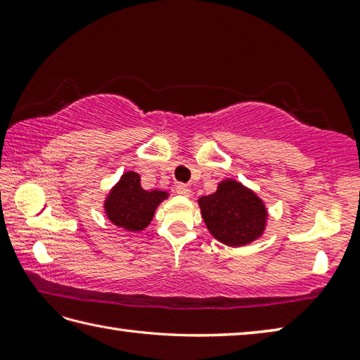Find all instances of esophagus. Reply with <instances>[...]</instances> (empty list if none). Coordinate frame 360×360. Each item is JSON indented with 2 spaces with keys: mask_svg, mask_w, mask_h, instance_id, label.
<instances>
[{
  "mask_svg": "<svg viewBox=\"0 0 360 360\" xmlns=\"http://www.w3.org/2000/svg\"><path fill=\"white\" fill-rule=\"evenodd\" d=\"M176 193L188 198L190 195H192V190H190L188 186H186V184H178V186H176Z\"/></svg>",
  "mask_w": 360,
  "mask_h": 360,
  "instance_id": "1",
  "label": "esophagus"
}]
</instances>
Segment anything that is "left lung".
I'll list each match as a JSON object with an SVG mask.
<instances>
[{
  "instance_id": "left-lung-1",
  "label": "left lung",
  "mask_w": 360,
  "mask_h": 360,
  "mask_svg": "<svg viewBox=\"0 0 360 360\" xmlns=\"http://www.w3.org/2000/svg\"><path fill=\"white\" fill-rule=\"evenodd\" d=\"M198 204L213 238L231 248L258 240L269 218L262 198L235 179L221 181L217 192L201 196Z\"/></svg>"
}]
</instances>
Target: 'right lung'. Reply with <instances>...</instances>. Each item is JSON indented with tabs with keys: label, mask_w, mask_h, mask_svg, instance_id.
Instances as JSON below:
<instances>
[{
	"label": "right lung",
	"mask_w": 360,
	"mask_h": 360,
	"mask_svg": "<svg viewBox=\"0 0 360 360\" xmlns=\"http://www.w3.org/2000/svg\"><path fill=\"white\" fill-rule=\"evenodd\" d=\"M164 190H145L141 186V176L127 172L106 196L103 209L114 226L128 232H141L147 227L158 205L167 200Z\"/></svg>",
	"instance_id": "right-lung-1"
}]
</instances>
